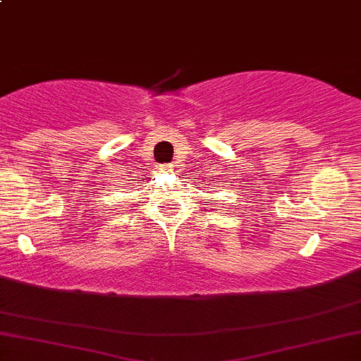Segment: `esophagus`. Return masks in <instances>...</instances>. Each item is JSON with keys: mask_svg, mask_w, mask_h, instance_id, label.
<instances>
[{"mask_svg": "<svg viewBox=\"0 0 361 361\" xmlns=\"http://www.w3.org/2000/svg\"><path fill=\"white\" fill-rule=\"evenodd\" d=\"M171 168H173V164H161L159 166L161 171H171Z\"/></svg>", "mask_w": 361, "mask_h": 361, "instance_id": "1", "label": "esophagus"}]
</instances>
